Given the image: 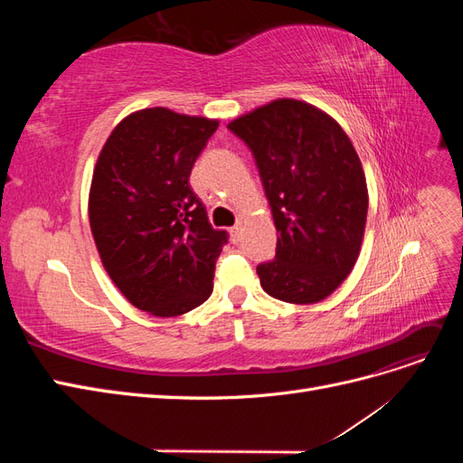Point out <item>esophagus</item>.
<instances>
[{
  "mask_svg": "<svg viewBox=\"0 0 463 463\" xmlns=\"http://www.w3.org/2000/svg\"><path fill=\"white\" fill-rule=\"evenodd\" d=\"M232 232V237H233V241H240V237H241V232H243V228H241V223H235V226L230 230Z\"/></svg>",
  "mask_w": 463,
  "mask_h": 463,
  "instance_id": "34e87169",
  "label": "esophagus"
}]
</instances>
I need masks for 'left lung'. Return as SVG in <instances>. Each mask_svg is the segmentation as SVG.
Listing matches in <instances>:
<instances>
[{
	"label": "left lung",
	"mask_w": 463,
	"mask_h": 463,
	"mask_svg": "<svg viewBox=\"0 0 463 463\" xmlns=\"http://www.w3.org/2000/svg\"><path fill=\"white\" fill-rule=\"evenodd\" d=\"M228 129L253 152L279 233L274 260L257 266L262 289L286 303L326 299L352 272L365 233L367 181L352 141L325 111L291 98Z\"/></svg>",
	"instance_id": "8db88e82"
}]
</instances>
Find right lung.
Returning a JSON list of instances; mask_svg holds the SVG:
<instances>
[{"label": "right lung", "instance_id": "right-lung-1", "mask_svg": "<svg viewBox=\"0 0 463 463\" xmlns=\"http://www.w3.org/2000/svg\"><path fill=\"white\" fill-rule=\"evenodd\" d=\"M216 119L146 108L111 131L98 156L90 230L102 264L125 298L154 317H177L213 293L228 233L208 223L189 175Z\"/></svg>", "mask_w": 463, "mask_h": 463}]
</instances>
